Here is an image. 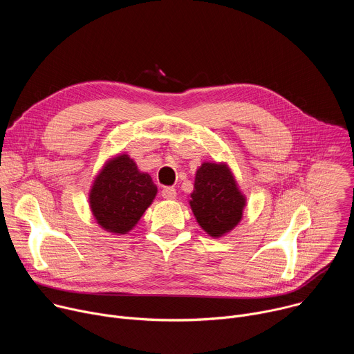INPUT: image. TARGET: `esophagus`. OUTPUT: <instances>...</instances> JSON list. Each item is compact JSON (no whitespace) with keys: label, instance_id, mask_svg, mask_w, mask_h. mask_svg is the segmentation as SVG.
<instances>
[{"label":"esophagus","instance_id":"34e87169","mask_svg":"<svg viewBox=\"0 0 354 354\" xmlns=\"http://www.w3.org/2000/svg\"><path fill=\"white\" fill-rule=\"evenodd\" d=\"M161 194L167 200H174V198H176V189L172 187V186H167V187L162 189Z\"/></svg>","mask_w":354,"mask_h":354}]
</instances>
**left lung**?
Instances as JSON below:
<instances>
[{"instance_id": "left-lung-1", "label": "left lung", "mask_w": 354, "mask_h": 354, "mask_svg": "<svg viewBox=\"0 0 354 354\" xmlns=\"http://www.w3.org/2000/svg\"><path fill=\"white\" fill-rule=\"evenodd\" d=\"M190 197L189 203L198 225L210 236H223L242 218L245 197L225 164H201Z\"/></svg>"}]
</instances>
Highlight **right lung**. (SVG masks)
<instances>
[{
    "label": "right lung",
    "mask_w": 354,
    "mask_h": 354,
    "mask_svg": "<svg viewBox=\"0 0 354 354\" xmlns=\"http://www.w3.org/2000/svg\"><path fill=\"white\" fill-rule=\"evenodd\" d=\"M157 194L148 174L126 154L109 160L95 178L89 205L97 224L113 234H127Z\"/></svg>",
    "instance_id": "right-lung-1"
}]
</instances>
